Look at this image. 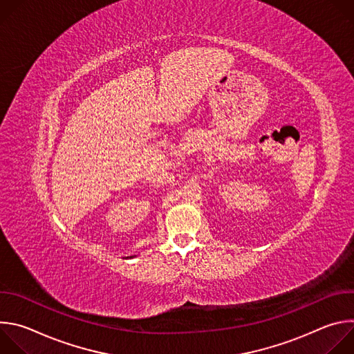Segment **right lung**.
Masks as SVG:
<instances>
[{"label": "right lung", "instance_id": "obj_1", "mask_svg": "<svg viewBox=\"0 0 354 354\" xmlns=\"http://www.w3.org/2000/svg\"><path fill=\"white\" fill-rule=\"evenodd\" d=\"M130 258H131V257H130Z\"/></svg>", "mask_w": 354, "mask_h": 354}]
</instances>
